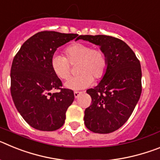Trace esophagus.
Masks as SVG:
<instances>
[{"label": "esophagus", "mask_w": 160, "mask_h": 160, "mask_svg": "<svg viewBox=\"0 0 160 160\" xmlns=\"http://www.w3.org/2000/svg\"><path fill=\"white\" fill-rule=\"evenodd\" d=\"M81 94L82 92H78V91H74V92H73V95H74V98H78Z\"/></svg>", "instance_id": "esophagus-1"}]
</instances>
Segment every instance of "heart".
<instances>
[{"instance_id":"1","label":"heart","mask_w":160,"mask_h":160,"mask_svg":"<svg viewBox=\"0 0 160 160\" xmlns=\"http://www.w3.org/2000/svg\"><path fill=\"white\" fill-rule=\"evenodd\" d=\"M66 58L60 54H54L50 60L52 70L61 79H67L70 75V64L78 62L75 77L65 82V87L73 90H82L92 85L94 78L104 76L107 68V55L101 49H92L85 43H74L66 49Z\"/></svg>"}]
</instances>
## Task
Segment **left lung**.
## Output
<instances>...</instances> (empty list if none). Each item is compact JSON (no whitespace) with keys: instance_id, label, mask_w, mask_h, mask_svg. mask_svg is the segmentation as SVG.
I'll return each instance as SVG.
<instances>
[{"instance_id":"left-lung-1","label":"left lung","mask_w":160,"mask_h":160,"mask_svg":"<svg viewBox=\"0 0 160 160\" xmlns=\"http://www.w3.org/2000/svg\"><path fill=\"white\" fill-rule=\"evenodd\" d=\"M79 39L98 46L107 58V71L100 82L87 90L92 103L85 111L84 123L94 133H111L128 121L140 98V62L132 49L118 38L80 35Z\"/></svg>"}]
</instances>
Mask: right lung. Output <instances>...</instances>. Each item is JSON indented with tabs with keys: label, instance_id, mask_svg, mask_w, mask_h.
Here are the masks:
<instances>
[{
	"label": "right lung",
	"instance_id": "1",
	"mask_svg": "<svg viewBox=\"0 0 160 160\" xmlns=\"http://www.w3.org/2000/svg\"><path fill=\"white\" fill-rule=\"evenodd\" d=\"M74 33L39 32L29 38L14 57L10 72L11 95L22 118L32 128L53 131L65 122L66 112L74 99L71 90L52 70L50 60L59 46L78 38ZM60 88L51 94L50 90Z\"/></svg>",
	"mask_w": 160,
	"mask_h": 160
}]
</instances>
